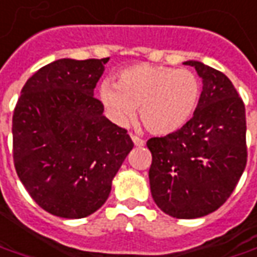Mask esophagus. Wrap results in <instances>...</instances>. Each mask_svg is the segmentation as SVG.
Returning a JSON list of instances; mask_svg holds the SVG:
<instances>
[{
	"instance_id": "obj_1",
	"label": "esophagus",
	"mask_w": 257,
	"mask_h": 257,
	"mask_svg": "<svg viewBox=\"0 0 257 257\" xmlns=\"http://www.w3.org/2000/svg\"><path fill=\"white\" fill-rule=\"evenodd\" d=\"M131 139H132V142L135 143V146H143L145 145V141H143L142 138H139V136L131 135Z\"/></svg>"
}]
</instances>
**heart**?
Here are the masks:
<instances>
[{"label": "heart", "instance_id": "1", "mask_svg": "<svg viewBox=\"0 0 257 257\" xmlns=\"http://www.w3.org/2000/svg\"><path fill=\"white\" fill-rule=\"evenodd\" d=\"M99 101L108 116L125 126L136 108L143 126L155 135H170L187 125L201 98V81L186 69L134 64L118 74V81L104 80Z\"/></svg>", "mask_w": 257, "mask_h": 257}]
</instances>
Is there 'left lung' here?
<instances>
[{"label":"left lung","mask_w":257,"mask_h":257,"mask_svg":"<svg viewBox=\"0 0 257 257\" xmlns=\"http://www.w3.org/2000/svg\"><path fill=\"white\" fill-rule=\"evenodd\" d=\"M202 78L200 104L184 128L152 138V197L165 214L200 218L224 204L245 170L246 115L243 101L224 73L197 60Z\"/></svg>","instance_id":"obj_1"}]
</instances>
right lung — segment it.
<instances>
[{"mask_svg": "<svg viewBox=\"0 0 257 257\" xmlns=\"http://www.w3.org/2000/svg\"><path fill=\"white\" fill-rule=\"evenodd\" d=\"M108 60L49 63L26 81L15 106V169L35 202L52 215L77 219L101 208L134 148L94 97Z\"/></svg>", "mask_w": 257, "mask_h": 257, "instance_id": "add662e5", "label": "right lung"}]
</instances>
